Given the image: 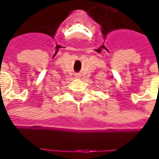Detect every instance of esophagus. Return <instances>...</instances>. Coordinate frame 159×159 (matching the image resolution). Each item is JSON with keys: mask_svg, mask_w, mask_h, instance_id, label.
I'll use <instances>...</instances> for the list:
<instances>
[{"mask_svg": "<svg viewBox=\"0 0 159 159\" xmlns=\"http://www.w3.org/2000/svg\"><path fill=\"white\" fill-rule=\"evenodd\" d=\"M76 77H80V75H76Z\"/></svg>", "mask_w": 159, "mask_h": 159, "instance_id": "esophagus-1", "label": "esophagus"}]
</instances>
